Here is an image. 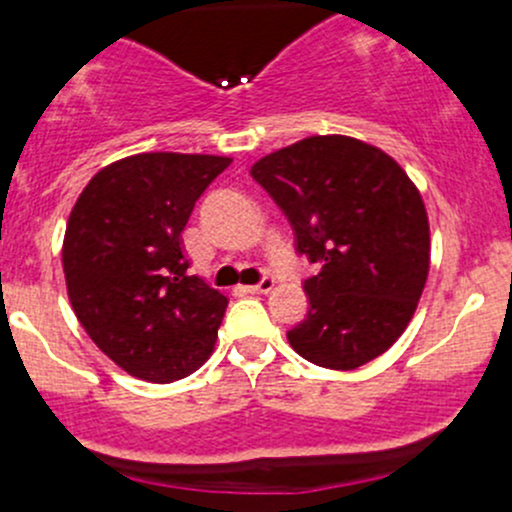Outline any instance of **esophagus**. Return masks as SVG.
Listing matches in <instances>:
<instances>
[{
	"mask_svg": "<svg viewBox=\"0 0 512 512\" xmlns=\"http://www.w3.org/2000/svg\"><path fill=\"white\" fill-rule=\"evenodd\" d=\"M245 289L250 294H267V292H272V289H275V280H272V277H262V280L257 282V285H250V287H245Z\"/></svg>",
	"mask_w": 512,
	"mask_h": 512,
	"instance_id": "esophagus-1",
	"label": "esophagus"
}]
</instances>
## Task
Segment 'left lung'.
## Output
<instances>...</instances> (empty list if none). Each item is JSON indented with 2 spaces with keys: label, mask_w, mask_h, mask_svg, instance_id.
I'll use <instances>...</instances> for the list:
<instances>
[{
  "label": "left lung",
  "mask_w": 512,
  "mask_h": 512,
  "mask_svg": "<svg viewBox=\"0 0 512 512\" xmlns=\"http://www.w3.org/2000/svg\"><path fill=\"white\" fill-rule=\"evenodd\" d=\"M252 178L272 195L299 255L309 312L289 329L299 356L349 371L404 334L426 287L431 232L421 193L389 153L349 136H309L260 158Z\"/></svg>",
  "instance_id": "1"
}]
</instances>
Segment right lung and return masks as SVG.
<instances>
[{"instance_id":"obj_1","label":"right lung","mask_w":512,"mask_h":512,"mask_svg":"<svg viewBox=\"0 0 512 512\" xmlns=\"http://www.w3.org/2000/svg\"><path fill=\"white\" fill-rule=\"evenodd\" d=\"M232 163L203 153H138L101 168L69 215L61 247L71 307L123 371L170 384L208 361L227 297L188 275L180 232Z\"/></svg>"}]
</instances>
